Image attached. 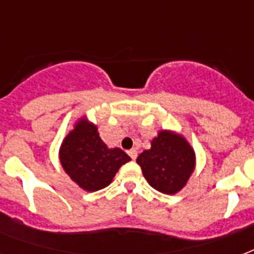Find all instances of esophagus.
I'll return each instance as SVG.
<instances>
[{
	"label": "esophagus",
	"mask_w": 254,
	"mask_h": 254,
	"mask_svg": "<svg viewBox=\"0 0 254 254\" xmlns=\"http://www.w3.org/2000/svg\"><path fill=\"white\" fill-rule=\"evenodd\" d=\"M127 154L130 155L131 159H135L137 158V154H138V153H137V150H135V149H130V150L127 151Z\"/></svg>",
	"instance_id": "34e87169"
}]
</instances>
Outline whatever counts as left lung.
<instances>
[{"mask_svg": "<svg viewBox=\"0 0 254 254\" xmlns=\"http://www.w3.org/2000/svg\"><path fill=\"white\" fill-rule=\"evenodd\" d=\"M147 183L157 191L175 195L185 189L195 171L196 153L186 137L171 129H161L150 149L137 158Z\"/></svg>", "mask_w": 254, "mask_h": 254, "instance_id": "8db88e82", "label": "left lung"}]
</instances>
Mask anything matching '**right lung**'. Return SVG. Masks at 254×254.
Masks as SVG:
<instances>
[{
  "label": "right lung",
  "instance_id": "right-lung-1",
  "mask_svg": "<svg viewBox=\"0 0 254 254\" xmlns=\"http://www.w3.org/2000/svg\"><path fill=\"white\" fill-rule=\"evenodd\" d=\"M130 157L119 147H109L100 137L97 124L83 115L72 125L59 147V162L71 181L87 192L109 186L120 167Z\"/></svg>",
  "mask_w": 254,
  "mask_h": 254
}]
</instances>
